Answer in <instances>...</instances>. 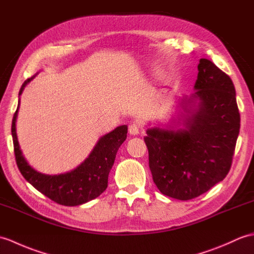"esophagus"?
I'll return each instance as SVG.
<instances>
[{
  "mask_svg": "<svg viewBox=\"0 0 254 254\" xmlns=\"http://www.w3.org/2000/svg\"><path fill=\"white\" fill-rule=\"evenodd\" d=\"M139 131H140V126H139L138 122H133V123H131V125H129V127H128L129 134L137 135V134H139Z\"/></svg>",
  "mask_w": 254,
  "mask_h": 254,
  "instance_id": "1",
  "label": "esophagus"
}]
</instances>
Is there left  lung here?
<instances>
[{
  "instance_id": "obj_1",
  "label": "left lung",
  "mask_w": 254,
  "mask_h": 254,
  "mask_svg": "<svg viewBox=\"0 0 254 254\" xmlns=\"http://www.w3.org/2000/svg\"><path fill=\"white\" fill-rule=\"evenodd\" d=\"M194 90L181 102L184 127H155L144 137L158 190L179 200L196 198L225 179L240 128L233 81L205 58Z\"/></svg>"
}]
</instances>
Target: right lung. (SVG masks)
Masks as SVG:
<instances>
[{"mask_svg": "<svg viewBox=\"0 0 254 254\" xmlns=\"http://www.w3.org/2000/svg\"><path fill=\"white\" fill-rule=\"evenodd\" d=\"M33 79L26 80L20 87L19 95L25 86ZM18 107L11 122L16 163L20 173L40 192L53 201L67 207L83 204L97 198L108 186V175L114 166L117 151L127 138V127L120 126L113 132L99 138L96 146L79 167L67 173L49 175L35 171L23 157L16 134V119Z\"/></svg>", "mask_w": 254, "mask_h": 254, "instance_id": "right-lung-1", "label": "right lung"}]
</instances>
